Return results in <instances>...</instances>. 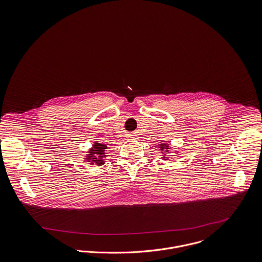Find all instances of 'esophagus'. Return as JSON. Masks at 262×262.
<instances>
[{"mask_svg": "<svg viewBox=\"0 0 262 262\" xmlns=\"http://www.w3.org/2000/svg\"><path fill=\"white\" fill-rule=\"evenodd\" d=\"M132 137H133V138H135V137H136V136H135V135H133V136H132Z\"/></svg>", "mask_w": 262, "mask_h": 262, "instance_id": "34e87169", "label": "esophagus"}]
</instances>
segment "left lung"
I'll return each mask as SVG.
<instances>
[{"label": "left lung", "mask_w": 262, "mask_h": 262, "mask_svg": "<svg viewBox=\"0 0 262 262\" xmlns=\"http://www.w3.org/2000/svg\"><path fill=\"white\" fill-rule=\"evenodd\" d=\"M159 147H161V150H163L162 152H163V160H169L168 158H167V154H169L170 152V148H171V145H167V144H165V143H163V144H159Z\"/></svg>", "instance_id": "left-lung-1"}]
</instances>
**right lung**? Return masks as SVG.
Segmentation results:
<instances>
[{
  "label": "right lung",
  "mask_w": 262,
  "mask_h": 262,
  "mask_svg": "<svg viewBox=\"0 0 262 262\" xmlns=\"http://www.w3.org/2000/svg\"><path fill=\"white\" fill-rule=\"evenodd\" d=\"M107 145L104 144H99L98 142H94L92 147L89 148L88 154L86 155V162L90 164V166H102L105 164L104 159H106L105 149Z\"/></svg>",
  "instance_id": "1"
}]
</instances>
